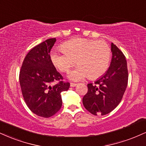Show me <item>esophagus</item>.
I'll return each instance as SVG.
<instances>
[{
    "mask_svg": "<svg viewBox=\"0 0 146 146\" xmlns=\"http://www.w3.org/2000/svg\"><path fill=\"white\" fill-rule=\"evenodd\" d=\"M77 85H78V84H75V83H71V84H70V86H71V87H75V86H76Z\"/></svg>",
    "mask_w": 146,
    "mask_h": 146,
    "instance_id": "obj_1",
    "label": "esophagus"
}]
</instances>
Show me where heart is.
Masks as SVG:
<instances>
[{"label":"heart","instance_id":"1","mask_svg":"<svg viewBox=\"0 0 146 146\" xmlns=\"http://www.w3.org/2000/svg\"><path fill=\"white\" fill-rule=\"evenodd\" d=\"M61 49L51 52V60L62 72L68 71L75 62L78 63V66L69 73L72 80H82L88 76L94 80L108 69L111 50L104 41L75 38L63 43Z\"/></svg>","mask_w":146,"mask_h":146}]
</instances>
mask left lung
Masks as SVG:
<instances>
[{"mask_svg": "<svg viewBox=\"0 0 146 146\" xmlns=\"http://www.w3.org/2000/svg\"><path fill=\"white\" fill-rule=\"evenodd\" d=\"M112 58L109 69L94 84H88L82 99L84 106L93 115L110 113L120 103L128 84L127 62L122 51L111 45Z\"/></svg>", "mask_w": 146, "mask_h": 146, "instance_id": "8db88e82", "label": "left lung"}]
</instances>
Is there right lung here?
I'll list each match as a JSON object with an SVG mask.
<instances>
[{"label":"right lung","instance_id":"right-lung-1","mask_svg":"<svg viewBox=\"0 0 146 146\" xmlns=\"http://www.w3.org/2000/svg\"><path fill=\"white\" fill-rule=\"evenodd\" d=\"M56 38L45 40L31 49L23 61L20 84L28 108L36 115L50 117L62 106L61 92L68 90L70 84L63 82L50 58ZM57 81L55 85L52 83Z\"/></svg>","mask_w":146,"mask_h":146}]
</instances>
